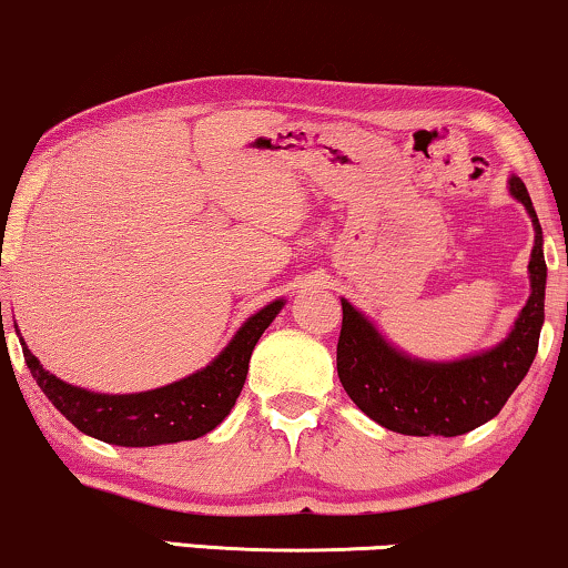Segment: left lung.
<instances>
[{
    "label": "left lung",
    "instance_id": "8db88e82",
    "mask_svg": "<svg viewBox=\"0 0 568 568\" xmlns=\"http://www.w3.org/2000/svg\"><path fill=\"white\" fill-rule=\"evenodd\" d=\"M511 195L532 219L535 247L529 257V294L511 334L496 349L456 359L419 363L381 338L373 323L342 300V334L336 344V371L344 392L383 428L402 436H462L480 428L504 409L537 355L545 318L542 230L525 182L509 180Z\"/></svg>",
    "mask_w": 568,
    "mask_h": 568
}]
</instances>
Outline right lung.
I'll return each mask as SVG.
<instances>
[{
    "mask_svg": "<svg viewBox=\"0 0 568 568\" xmlns=\"http://www.w3.org/2000/svg\"><path fill=\"white\" fill-rule=\"evenodd\" d=\"M282 305L284 302L276 300L247 318L245 326L234 334L230 347L209 367L156 392L122 396L93 394L43 371L28 347H23V355L41 392L85 436L114 446H161L195 440L211 433L232 412L245 386L250 355L257 338L271 326Z\"/></svg>",
    "mask_w": 568,
    "mask_h": 568,
    "instance_id": "1",
    "label": "right lung"
}]
</instances>
